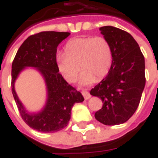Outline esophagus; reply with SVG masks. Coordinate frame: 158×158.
Segmentation results:
<instances>
[{
	"label": "esophagus",
	"instance_id": "obj_1",
	"mask_svg": "<svg viewBox=\"0 0 158 158\" xmlns=\"http://www.w3.org/2000/svg\"><path fill=\"white\" fill-rule=\"evenodd\" d=\"M82 95H83V96L85 97V100H89V98L91 97L90 94H89L88 91H82Z\"/></svg>",
	"mask_w": 158,
	"mask_h": 158
}]
</instances>
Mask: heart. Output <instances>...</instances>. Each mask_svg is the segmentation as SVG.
I'll use <instances>...</instances> for the list:
<instances>
[{
  "label": "heart",
  "mask_w": 158,
  "mask_h": 158,
  "mask_svg": "<svg viewBox=\"0 0 158 158\" xmlns=\"http://www.w3.org/2000/svg\"><path fill=\"white\" fill-rule=\"evenodd\" d=\"M63 53H57L56 62L59 72L68 82L73 83L79 76V86H87L104 79L113 61L109 41L102 36L76 37L69 40ZM81 68H79V66Z\"/></svg>",
  "instance_id": "obj_1"
}]
</instances>
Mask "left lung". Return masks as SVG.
<instances>
[{
    "instance_id": "obj_1",
    "label": "left lung",
    "mask_w": 158,
    "mask_h": 158,
    "mask_svg": "<svg viewBox=\"0 0 158 158\" xmlns=\"http://www.w3.org/2000/svg\"><path fill=\"white\" fill-rule=\"evenodd\" d=\"M100 31L112 46L113 61L106 78L89 93L103 102L95 113L96 120L105 125H118L128 121L139 106L146 85L145 58L128 32L113 26L101 27Z\"/></svg>"
}]
</instances>
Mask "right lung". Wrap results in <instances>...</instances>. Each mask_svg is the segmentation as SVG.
Wrapping results in <instances>:
<instances>
[{
    "label": "right lung",
    "instance_id": "obj_1",
    "mask_svg": "<svg viewBox=\"0 0 158 158\" xmlns=\"http://www.w3.org/2000/svg\"><path fill=\"white\" fill-rule=\"evenodd\" d=\"M69 35L45 31L29 36L19 47L12 62V92L20 115L29 127L40 132L53 133L64 129L71 118L73 106L85 100L59 73L56 62V48ZM27 67H35L43 77L47 87L45 106L36 113L26 109L15 90V79Z\"/></svg>",
    "mask_w": 158,
    "mask_h": 158
}]
</instances>
